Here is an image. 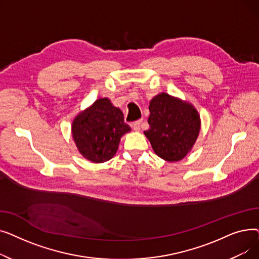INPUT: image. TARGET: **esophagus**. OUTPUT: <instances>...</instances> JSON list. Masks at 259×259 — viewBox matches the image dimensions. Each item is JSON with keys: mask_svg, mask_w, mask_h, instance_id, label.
<instances>
[{"mask_svg": "<svg viewBox=\"0 0 259 259\" xmlns=\"http://www.w3.org/2000/svg\"><path fill=\"white\" fill-rule=\"evenodd\" d=\"M141 125H142V120H137V121L132 122V128L134 131L139 132V131H141Z\"/></svg>", "mask_w": 259, "mask_h": 259, "instance_id": "obj_1", "label": "esophagus"}]
</instances>
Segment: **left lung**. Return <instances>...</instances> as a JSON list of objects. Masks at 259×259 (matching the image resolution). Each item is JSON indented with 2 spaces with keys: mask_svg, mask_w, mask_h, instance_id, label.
I'll use <instances>...</instances> for the list:
<instances>
[{
  "mask_svg": "<svg viewBox=\"0 0 259 259\" xmlns=\"http://www.w3.org/2000/svg\"><path fill=\"white\" fill-rule=\"evenodd\" d=\"M149 128L144 131L153 151L166 161H180L191 152L199 135L201 120L196 108L166 92L149 104Z\"/></svg>",
  "mask_w": 259,
  "mask_h": 259,
  "instance_id": "left-lung-1",
  "label": "left lung"
}]
</instances>
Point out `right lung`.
Wrapping results in <instances>:
<instances>
[{
	"label": "right lung",
	"mask_w": 259,
	"mask_h": 259,
	"mask_svg": "<svg viewBox=\"0 0 259 259\" xmlns=\"http://www.w3.org/2000/svg\"><path fill=\"white\" fill-rule=\"evenodd\" d=\"M130 131L121 110L108 98H101L80 111L71 125L78 152L94 164L111 159L117 152L122 135Z\"/></svg>",
	"instance_id": "add662e5"
}]
</instances>
